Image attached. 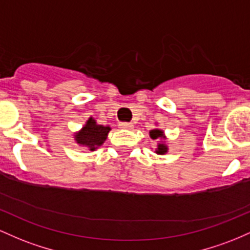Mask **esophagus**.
I'll return each mask as SVG.
<instances>
[{"instance_id":"34e87169","label":"esophagus","mask_w":250,"mask_h":250,"mask_svg":"<svg viewBox=\"0 0 250 250\" xmlns=\"http://www.w3.org/2000/svg\"><path fill=\"white\" fill-rule=\"evenodd\" d=\"M119 126L120 128H124V130H132L133 124L132 123H120Z\"/></svg>"}]
</instances>
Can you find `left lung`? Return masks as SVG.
<instances>
[{
    "instance_id": "8db88e82",
    "label": "left lung",
    "mask_w": 250,
    "mask_h": 250,
    "mask_svg": "<svg viewBox=\"0 0 250 250\" xmlns=\"http://www.w3.org/2000/svg\"><path fill=\"white\" fill-rule=\"evenodd\" d=\"M150 137H151V139H152V140L164 139L165 138L164 132H163L162 130H159V128L151 130L150 131ZM167 152V144H164V142L158 143V145H157V148H156V153H158V155H165Z\"/></svg>"
}]
</instances>
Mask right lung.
I'll use <instances>...</instances> for the list:
<instances>
[{"instance_id":"1","label":"right lung","mask_w":250,"mask_h":250,"mask_svg":"<svg viewBox=\"0 0 250 250\" xmlns=\"http://www.w3.org/2000/svg\"><path fill=\"white\" fill-rule=\"evenodd\" d=\"M110 131V126L97 124V122L91 117L79 132L74 134V139L79 145H83V146L88 147L91 151H94L95 148L104 144Z\"/></svg>"}]
</instances>
